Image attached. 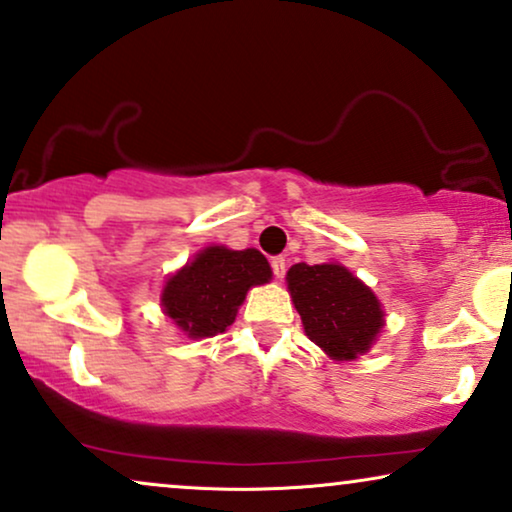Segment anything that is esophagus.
Returning <instances> with one entry per match:
<instances>
[{
    "label": "esophagus",
    "instance_id": "34e87169",
    "mask_svg": "<svg viewBox=\"0 0 512 512\" xmlns=\"http://www.w3.org/2000/svg\"><path fill=\"white\" fill-rule=\"evenodd\" d=\"M270 265H272V272H275L277 280H282L284 272H287V258H284V256H275V258H272V261H270Z\"/></svg>",
    "mask_w": 512,
    "mask_h": 512
}]
</instances>
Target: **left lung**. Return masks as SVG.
I'll return each mask as SVG.
<instances>
[{
  "mask_svg": "<svg viewBox=\"0 0 512 512\" xmlns=\"http://www.w3.org/2000/svg\"><path fill=\"white\" fill-rule=\"evenodd\" d=\"M287 289L305 336L334 362L367 355L386 327L378 296L338 261L291 265Z\"/></svg>",
  "mask_w": 512,
  "mask_h": 512,
  "instance_id": "1",
  "label": "left lung"
}]
</instances>
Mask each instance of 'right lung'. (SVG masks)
I'll return each mask as SVG.
<instances>
[{
	"label": "right lung",
	"mask_w": 512,
	"mask_h": 512,
	"mask_svg": "<svg viewBox=\"0 0 512 512\" xmlns=\"http://www.w3.org/2000/svg\"><path fill=\"white\" fill-rule=\"evenodd\" d=\"M272 280V268L258 249H228L209 244L164 282L159 305L185 338L223 334L251 287Z\"/></svg>",
	"instance_id": "right-lung-1"
}]
</instances>
